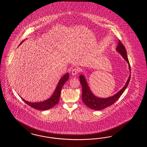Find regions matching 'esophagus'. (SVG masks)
Listing matches in <instances>:
<instances>
[{"label": "esophagus", "instance_id": "34e87169", "mask_svg": "<svg viewBox=\"0 0 147 147\" xmlns=\"http://www.w3.org/2000/svg\"><path fill=\"white\" fill-rule=\"evenodd\" d=\"M79 69L77 68H74L71 71V74L73 76H76L79 73Z\"/></svg>", "mask_w": 147, "mask_h": 147}]
</instances>
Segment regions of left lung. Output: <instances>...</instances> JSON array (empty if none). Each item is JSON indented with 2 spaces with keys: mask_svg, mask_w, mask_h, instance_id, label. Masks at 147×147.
<instances>
[{
  "mask_svg": "<svg viewBox=\"0 0 147 147\" xmlns=\"http://www.w3.org/2000/svg\"><path fill=\"white\" fill-rule=\"evenodd\" d=\"M116 50L128 63V67L130 73V66L127 57V52L125 46L120 40L119 41ZM79 78L80 83L82 87V99L83 102L87 107H89L90 109L96 111H100L111 106V105H113L119 98L129 84V81L130 79V74L124 87L117 93L107 98H99L94 94L88 86L85 76L84 74H81Z\"/></svg>",
  "mask_w": 147,
  "mask_h": 147,
  "instance_id": "obj_1",
  "label": "left lung"
}]
</instances>
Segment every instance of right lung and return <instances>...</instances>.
<instances>
[{
	"mask_svg": "<svg viewBox=\"0 0 147 147\" xmlns=\"http://www.w3.org/2000/svg\"><path fill=\"white\" fill-rule=\"evenodd\" d=\"M23 41H22V42L20 43V45L22 44ZM68 78H69L68 73H67L65 75H63L59 80L58 85L56 87V88L55 89L53 94L52 95V96L44 101H41L39 102H31L22 98L21 96L20 98H22V100L28 105H29L30 107H32L36 109L39 110V111H46V110L49 109L58 103L59 101L62 86L67 81Z\"/></svg>",
	"mask_w": 147,
	"mask_h": 147,
	"instance_id": "right-lung-1",
	"label": "right lung"
}]
</instances>
